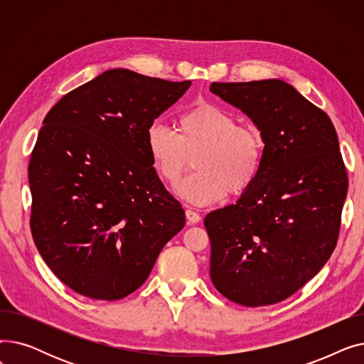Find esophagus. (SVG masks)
Returning <instances> with one entry per match:
<instances>
[{
	"instance_id": "esophagus-1",
	"label": "esophagus",
	"mask_w": 364,
	"mask_h": 364,
	"mask_svg": "<svg viewBox=\"0 0 364 364\" xmlns=\"http://www.w3.org/2000/svg\"><path fill=\"white\" fill-rule=\"evenodd\" d=\"M186 218H187V221L190 224H196V223L200 221V215L196 211H193V209H187V211H186Z\"/></svg>"
}]
</instances>
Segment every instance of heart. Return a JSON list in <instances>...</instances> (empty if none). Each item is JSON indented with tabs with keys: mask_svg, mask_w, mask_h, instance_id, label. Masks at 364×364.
<instances>
[{
	"mask_svg": "<svg viewBox=\"0 0 364 364\" xmlns=\"http://www.w3.org/2000/svg\"><path fill=\"white\" fill-rule=\"evenodd\" d=\"M146 149L159 178L176 187L195 158V174L178 187V195L196 205L240 195L258 178L265 153L261 132L237 124L228 110L202 103L184 110L177 131L155 122L146 132Z\"/></svg>",
	"mask_w": 364,
	"mask_h": 364,
	"instance_id": "obj_1",
	"label": "heart"
}]
</instances>
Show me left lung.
Returning a JSON list of instances; mask_svg holds the SVG:
<instances>
[{
    "label": "left lung",
    "instance_id": "8db88e82",
    "mask_svg": "<svg viewBox=\"0 0 364 364\" xmlns=\"http://www.w3.org/2000/svg\"><path fill=\"white\" fill-rule=\"evenodd\" d=\"M261 131L264 162L242 198L205 217L211 280L245 307L292 296L332 255L348 176L335 127L280 80L213 82Z\"/></svg>",
    "mask_w": 364,
    "mask_h": 364
}]
</instances>
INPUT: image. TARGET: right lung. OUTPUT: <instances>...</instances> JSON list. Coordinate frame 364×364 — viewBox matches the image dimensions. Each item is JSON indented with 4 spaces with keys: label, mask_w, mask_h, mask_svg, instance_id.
I'll use <instances>...</instances> for the list:
<instances>
[{
    "label": "right lung",
    "mask_w": 364,
    "mask_h": 364,
    "mask_svg": "<svg viewBox=\"0 0 364 364\" xmlns=\"http://www.w3.org/2000/svg\"><path fill=\"white\" fill-rule=\"evenodd\" d=\"M190 81L106 70L47 113L29 161L31 232L76 294L121 299L149 277L186 224L153 168L146 132Z\"/></svg>",
    "instance_id": "obj_1"
}]
</instances>
